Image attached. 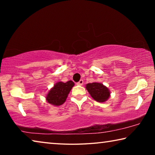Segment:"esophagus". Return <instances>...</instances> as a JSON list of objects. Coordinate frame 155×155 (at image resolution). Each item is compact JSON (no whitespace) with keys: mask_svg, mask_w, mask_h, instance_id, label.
Listing matches in <instances>:
<instances>
[{"mask_svg":"<svg viewBox=\"0 0 155 155\" xmlns=\"http://www.w3.org/2000/svg\"><path fill=\"white\" fill-rule=\"evenodd\" d=\"M77 84L78 85H83V80H80L79 82H78Z\"/></svg>","mask_w":155,"mask_h":155,"instance_id":"esophagus-1","label":"esophagus"}]
</instances>
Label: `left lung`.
Instances as JSON below:
<instances>
[{"mask_svg":"<svg viewBox=\"0 0 155 155\" xmlns=\"http://www.w3.org/2000/svg\"><path fill=\"white\" fill-rule=\"evenodd\" d=\"M86 89L91 96L99 103H104L109 99L110 91L106 86L100 83H91L86 85Z\"/></svg>","mask_w":155,"mask_h":155,"instance_id":"obj_1","label":"left lung"}]
</instances>
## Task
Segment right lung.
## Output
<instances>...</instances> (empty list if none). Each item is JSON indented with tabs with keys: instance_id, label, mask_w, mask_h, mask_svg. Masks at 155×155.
Wrapping results in <instances>:
<instances>
[{
	"instance_id": "obj_1",
	"label": "right lung",
	"mask_w": 155,
	"mask_h": 155,
	"mask_svg": "<svg viewBox=\"0 0 155 155\" xmlns=\"http://www.w3.org/2000/svg\"><path fill=\"white\" fill-rule=\"evenodd\" d=\"M74 85V83L72 81L66 83L61 81L57 83L47 94L46 97L47 102L54 106L61 105L66 101L68 95Z\"/></svg>"
}]
</instances>
